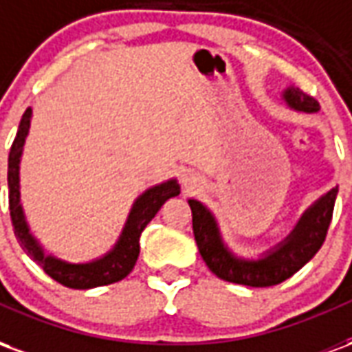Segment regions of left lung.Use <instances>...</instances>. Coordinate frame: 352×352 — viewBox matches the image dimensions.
<instances>
[{"mask_svg":"<svg viewBox=\"0 0 352 352\" xmlns=\"http://www.w3.org/2000/svg\"><path fill=\"white\" fill-rule=\"evenodd\" d=\"M283 98L296 111H318V101L313 96L302 92L300 88H287ZM336 196L338 188L326 192L315 206H311L302 214L290 236L260 260H243L234 256L226 249V245L222 243L217 221L209 213V209L199 204L198 199H188V206L192 209V230L199 254L217 277L228 283L256 288L279 285L288 277H292L298 270H302L322 247L328 226L332 222Z\"/></svg>","mask_w":352,"mask_h":352,"instance_id":"obj_1","label":"left lung"}]
</instances>
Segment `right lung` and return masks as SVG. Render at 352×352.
Wrapping results in <instances>:
<instances>
[{"label": "right lung", "instance_id": "add662e5", "mask_svg": "<svg viewBox=\"0 0 352 352\" xmlns=\"http://www.w3.org/2000/svg\"><path fill=\"white\" fill-rule=\"evenodd\" d=\"M30 120H32V107H28L20 120L16 138L12 141L11 153H9V171H7V181H9V211H11V221L14 226V236L22 245V249L28 252L30 258H34L41 265L45 273L52 279L64 285L67 288H77V290H87V288L103 287L111 285L116 280L124 279L128 273L133 270L139 256V237L145 230L148 222L153 221L154 214L160 211V207L173 196H179L181 186L177 184L175 179L168 183L156 184L148 188L145 194H141L135 204L131 207L130 217L126 221L122 230V236L116 241L115 249L109 251L105 256L88 262V264H69L64 260L45 254L41 245L35 241V237L30 234L26 219L22 213L20 206V186H19V166L20 156H22V146L26 141L28 130H30Z\"/></svg>", "mask_w": 352, "mask_h": 352}]
</instances>
